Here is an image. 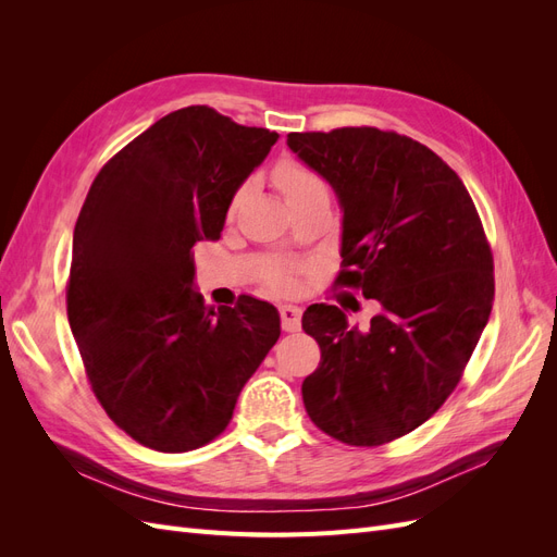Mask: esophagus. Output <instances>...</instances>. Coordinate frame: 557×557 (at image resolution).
<instances>
[{"label":"esophagus","instance_id":"34e87169","mask_svg":"<svg viewBox=\"0 0 557 557\" xmlns=\"http://www.w3.org/2000/svg\"><path fill=\"white\" fill-rule=\"evenodd\" d=\"M281 325L285 332H297L301 325V309L293 305H281Z\"/></svg>","mask_w":557,"mask_h":557}]
</instances>
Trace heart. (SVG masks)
Here are the masks:
<instances>
[{
  "mask_svg": "<svg viewBox=\"0 0 557 557\" xmlns=\"http://www.w3.org/2000/svg\"><path fill=\"white\" fill-rule=\"evenodd\" d=\"M274 181L285 199H293L301 193L320 188V185H323V181H320L313 172H309L307 166H301L297 162H281L274 172ZM272 283L276 285V288H288L290 276L278 272L272 276Z\"/></svg>",
  "mask_w": 557,
  "mask_h": 557,
  "instance_id": "b5f03b06",
  "label": "heart"
}]
</instances>
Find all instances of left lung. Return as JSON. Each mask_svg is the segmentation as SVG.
<instances>
[{"label":"left lung","mask_w":557,"mask_h":557,"mask_svg":"<svg viewBox=\"0 0 557 557\" xmlns=\"http://www.w3.org/2000/svg\"><path fill=\"white\" fill-rule=\"evenodd\" d=\"M288 148L342 207L336 283L379 301L369 327L311 305L320 364L301 383L313 423L348 446L409 434L458 385L493 309V252L465 183L423 144L376 127L290 132Z\"/></svg>","instance_id":"obj_1"}]
</instances>
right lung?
Masks as SVG:
<instances>
[{
    "label": "right lung",
    "mask_w": 557,
    "mask_h": 557,
    "mask_svg": "<svg viewBox=\"0 0 557 557\" xmlns=\"http://www.w3.org/2000/svg\"><path fill=\"white\" fill-rule=\"evenodd\" d=\"M278 134L209 107L160 117L97 174L74 227L66 315L92 393L117 428L162 453L221 434L281 336L269 301L209 307L193 246L221 239L242 183Z\"/></svg>",
    "instance_id": "add662e5"
}]
</instances>
